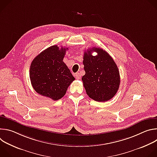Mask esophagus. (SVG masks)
I'll list each match as a JSON object with an SVG mask.
<instances>
[{
  "mask_svg": "<svg viewBox=\"0 0 157 157\" xmlns=\"http://www.w3.org/2000/svg\"><path fill=\"white\" fill-rule=\"evenodd\" d=\"M75 78H76V79H79L81 78V74H80L79 73H76V75H75Z\"/></svg>",
  "mask_w": 157,
  "mask_h": 157,
  "instance_id": "obj_1",
  "label": "esophagus"
}]
</instances>
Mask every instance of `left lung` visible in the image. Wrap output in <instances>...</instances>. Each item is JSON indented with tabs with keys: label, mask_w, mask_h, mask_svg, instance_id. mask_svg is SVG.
<instances>
[{
	"label": "left lung",
	"mask_w": 157,
	"mask_h": 157,
	"mask_svg": "<svg viewBox=\"0 0 157 157\" xmlns=\"http://www.w3.org/2000/svg\"><path fill=\"white\" fill-rule=\"evenodd\" d=\"M93 51L98 55L93 56ZM82 63L86 73L82 81L89 97L98 102L113 98L121 82L119 71L113 58L102 49L94 47L84 52Z\"/></svg>",
	"instance_id": "8db88e82"
}]
</instances>
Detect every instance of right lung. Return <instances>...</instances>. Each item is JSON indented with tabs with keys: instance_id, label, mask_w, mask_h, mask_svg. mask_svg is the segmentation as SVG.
<instances>
[{
	"instance_id": "right-lung-1",
	"label": "right lung",
	"mask_w": 157,
	"mask_h": 157,
	"mask_svg": "<svg viewBox=\"0 0 157 157\" xmlns=\"http://www.w3.org/2000/svg\"><path fill=\"white\" fill-rule=\"evenodd\" d=\"M68 48L52 46L37 55L30 68V78L35 91L53 101L62 98L75 79L63 58Z\"/></svg>"
}]
</instances>
